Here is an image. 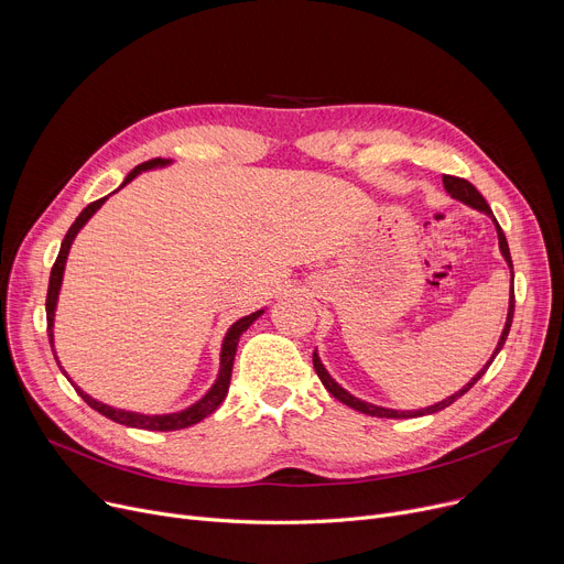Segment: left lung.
<instances>
[{
  "label": "left lung",
  "instance_id": "8db88e82",
  "mask_svg": "<svg viewBox=\"0 0 564 564\" xmlns=\"http://www.w3.org/2000/svg\"><path fill=\"white\" fill-rule=\"evenodd\" d=\"M443 187H446V192H448L451 198H455V200H459V203L473 207V210H478V213L487 215V217L494 221V226H496L498 249H500L502 260H506L508 267H510V281H512V283H510V304H508L506 327H502V332H500V338H498V343H496V349L491 351L489 361L482 366V370H478L476 375L470 377L468 383H464V387H462L457 393H453V395H448V398H443L441 402L430 404V406H423V409H413V411L379 406V404H372V402H366V400H361V398H357V395H351L349 391H345V389L340 387V383L329 375V370L324 368V364H322V359H319V354H317V349H315V351H313V366H315V372H317L319 381L324 383V389H327V391H329L336 400H340L343 404H347V406H351V409H357V411H361V413H368V416H375V419H416V416H427V413H436V411H441V409L451 406V404H453L455 400H459L466 391H470L473 383H476V381L487 372V368H489L491 361L496 359V354L502 349V345H506L508 334H510V327H512V317H514V270H512V258H510V247H508V240H506V232L500 230V226H498V221H496V217H494V213H491V207L487 205V200L482 198V194H480L476 187H473L468 181H462V177H453V175H443Z\"/></svg>",
  "mask_w": 564,
  "mask_h": 564
}]
</instances>
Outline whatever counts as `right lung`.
I'll list each match as a JSON object with an SVG mask.
<instances>
[{"label":"right lung","instance_id":"add662e5","mask_svg":"<svg viewBox=\"0 0 564 564\" xmlns=\"http://www.w3.org/2000/svg\"><path fill=\"white\" fill-rule=\"evenodd\" d=\"M173 160H164V158H158V160H151V162H143L139 166H134L126 177L123 183L118 185V189H123L126 185H130L137 175L145 173V171H155V169H166L171 166ZM118 189H113L111 194H116ZM102 196L94 203H88L84 210L79 213V217L75 219V224L68 228L64 242H62V249H58V256H56V262L52 267V274H50V288H47V302H45V313H47V336H50V347L54 351V359L58 364V368H62V372L68 377V381L75 387V391L82 395V400L96 409L98 413H102V416L111 419L113 423H121V425H128V427H139V430H153V432H171V430H183V427H192L196 423H200L203 419L210 416V413L224 402L226 393H228V387H230V372H232V361H235V351H237V343H240L242 334L251 327V324L267 311V308H260L256 313H249L240 319H235L224 340H221V351H219V372H217V379L210 389H207V393L196 400L194 404L181 409V411H171V413H141V411H128V409H118V406H111V404H105L96 398L88 395L86 391H82L77 383L70 379V375L64 370L62 361H58L56 357V349H54V315H56V304H58V292H62V283H64V272H66V262H68V253H70V247L75 242L77 232L88 224V219H91L100 207L105 205V200L111 196Z\"/></svg>","mask_w":564,"mask_h":564}]
</instances>
